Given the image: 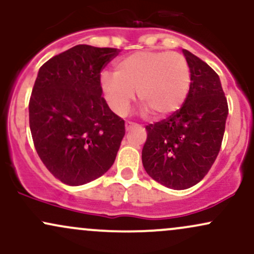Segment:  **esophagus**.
<instances>
[{"mask_svg": "<svg viewBox=\"0 0 254 254\" xmlns=\"http://www.w3.org/2000/svg\"><path fill=\"white\" fill-rule=\"evenodd\" d=\"M141 125L136 124V123H132V122H127V124H125V127H127V130H131V129H135V127H139Z\"/></svg>", "mask_w": 254, "mask_h": 254, "instance_id": "34e87169", "label": "esophagus"}]
</instances>
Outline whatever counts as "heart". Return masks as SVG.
Here are the masks:
<instances>
[{
    "instance_id": "heart-1",
    "label": "heart",
    "mask_w": 254,
    "mask_h": 254,
    "mask_svg": "<svg viewBox=\"0 0 254 254\" xmlns=\"http://www.w3.org/2000/svg\"><path fill=\"white\" fill-rule=\"evenodd\" d=\"M191 72L182 55L166 51L136 52L119 60L116 74H101L100 86L105 100L118 116L127 115L138 94L154 117L176 112L189 94Z\"/></svg>"
}]
</instances>
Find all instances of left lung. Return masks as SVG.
Here are the masks:
<instances>
[{
  "label": "left lung",
  "mask_w": 254,
  "mask_h": 254,
  "mask_svg": "<svg viewBox=\"0 0 254 254\" xmlns=\"http://www.w3.org/2000/svg\"><path fill=\"white\" fill-rule=\"evenodd\" d=\"M184 55L191 72L188 97L170 117L145 127L142 149L145 172L174 190L191 188L208 174L221 149L228 116L218 75L190 51Z\"/></svg>",
  "instance_id": "left-lung-1"
}]
</instances>
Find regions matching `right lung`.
<instances>
[{
    "instance_id": "right-lung-1",
    "label": "right lung",
    "mask_w": 254,
    "mask_h": 254,
    "mask_svg": "<svg viewBox=\"0 0 254 254\" xmlns=\"http://www.w3.org/2000/svg\"><path fill=\"white\" fill-rule=\"evenodd\" d=\"M119 49L76 45L40 66L28 104L34 147L58 180L78 186L106 173L125 135L103 98L100 72Z\"/></svg>"
}]
</instances>
